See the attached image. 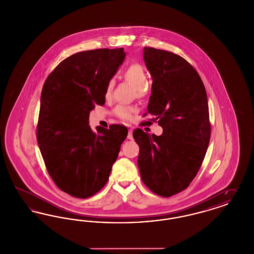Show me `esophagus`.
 <instances>
[{
  "mask_svg": "<svg viewBox=\"0 0 254 254\" xmlns=\"http://www.w3.org/2000/svg\"><path fill=\"white\" fill-rule=\"evenodd\" d=\"M132 131L133 127H130V128L128 129V134H127V139H128V140H132L133 139Z\"/></svg>",
  "mask_w": 254,
  "mask_h": 254,
  "instance_id": "esophagus-1",
  "label": "esophagus"
}]
</instances>
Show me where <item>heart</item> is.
<instances>
[{
  "label": "heart",
  "mask_w": 254,
  "mask_h": 254,
  "mask_svg": "<svg viewBox=\"0 0 254 254\" xmlns=\"http://www.w3.org/2000/svg\"><path fill=\"white\" fill-rule=\"evenodd\" d=\"M125 81L131 84L134 86L135 96L142 98L146 94V83H147V74L145 72V68L138 64H132L125 68L122 74ZM114 83L112 80L108 82L105 89V96L109 98L112 94ZM136 111V109L132 106L126 105H118L114 109V114L121 118L123 120H130L132 118V114Z\"/></svg>",
  "instance_id": "1"
}]
</instances>
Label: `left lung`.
<instances>
[{
	"instance_id": "8db88e82",
	"label": "left lung",
	"mask_w": 254,
	"mask_h": 254,
	"mask_svg": "<svg viewBox=\"0 0 254 254\" xmlns=\"http://www.w3.org/2000/svg\"><path fill=\"white\" fill-rule=\"evenodd\" d=\"M152 77L147 112L163 127L160 136L136 128L138 167L154 193L169 197L187 189L200 169L210 138L205 85L187 61L166 50L144 48Z\"/></svg>"
}]
</instances>
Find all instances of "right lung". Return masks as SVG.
Here are the masks:
<instances>
[{"label":"right lung","mask_w":254,"mask_h":254,"mask_svg":"<svg viewBox=\"0 0 254 254\" xmlns=\"http://www.w3.org/2000/svg\"><path fill=\"white\" fill-rule=\"evenodd\" d=\"M124 49L78 52L49 74L41 94L37 140L49 175L63 191L88 198L109 180L127 128L93 132L89 113L106 102L105 89L126 58Z\"/></svg>","instance_id":"obj_1"}]
</instances>
